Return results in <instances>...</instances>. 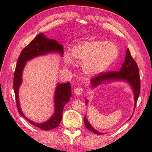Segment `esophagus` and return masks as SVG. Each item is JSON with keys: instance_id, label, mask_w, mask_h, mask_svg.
<instances>
[{"instance_id": "esophagus-1", "label": "esophagus", "mask_w": 152, "mask_h": 152, "mask_svg": "<svg viewBox=\"0 0 152 152\" xmlns=\"http://www.w3.org/2000/svg\"><path fill=\"white\" fill-rule=\"evenodd\" d=\"M83 92V89H82V87H77L74 89V93L77 95H80Z\"/></svg>"}]
</instances>
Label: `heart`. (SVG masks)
Masks as SVG:
<instances>
[{
  "label": "heart",
  "instance_id": "1",
  "mask_svg": "<svg viewBox=\"0 0 152 152\" xmlns=\"http://www.w3.org/2000/svg\"><path fill=\"white\" fill-rule=\"evenodd\" d=\"M119 54L116 44L111 42L86 40L73 45L71 54L65 53V65L82 62V71L85 76L94 77L104 72L116 60Z\"/></svg>",
  "mask_w": 152,
  "mask_h": 152
}]
</instances>
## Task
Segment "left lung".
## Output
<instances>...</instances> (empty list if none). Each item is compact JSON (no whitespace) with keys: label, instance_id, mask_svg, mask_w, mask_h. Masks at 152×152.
<instances>
[{"label":"left lung","instance_id":"1","mask_svg":"<svg viewBox=\"0 0 152 152\" xmlns=\"http://www.w3.org/2000/svg\"><path fill=\"white\" fill-rule=\"evenodd\" d=\"M113 82H124L129 85L132 91L133 94H134V109L140 93V79L138 67H137L135 61L133 59L129 49L126 50L125 60H124L120 70L117 72L111 73H103L99 76L91 79L90 83L92 88L94 89L99 86L104 84H109ZM85 101L86 105H87L88 100L86 99ZM131 117L132 116L128 119V121H129ZM84 121L87 129L90 130L91 132L95 133L96 134H104L103 132L98 131L92 126L90 122L87 121L86 115L84 117Z\"/></svg>","mask_w":152,"mask_h":152}]
</instances>
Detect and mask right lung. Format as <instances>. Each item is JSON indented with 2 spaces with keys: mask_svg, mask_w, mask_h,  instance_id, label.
Segmentation results:
<instances>
[{
  "mask_svg": "<svg viewBox=\"0 0 152 152\" xmlns=\"http://www.w3.org/2000/svg\"><path fill=\"white\" fill-rule=\"evenodd\" d=\"M54 53L63 56L64 53L63 45L56 40L47 38L43 33L39 34L23 49L18 58L14 75L13 87L16 96L17 108L20 115L32 125L45 131L56 128L60 124L64 107L72 98V88L70 82L57 84L54 94V113L48 120L41 123L35 122L30 120L23 112L20 103L19 89L23 82V72L26 62L39 56Z\"/></svg>",
  "mask_w": 152,
  "mask_h": 152,
  "instance_id": "right-lung-1",
  "label": "right lung"
}]
</instances>
